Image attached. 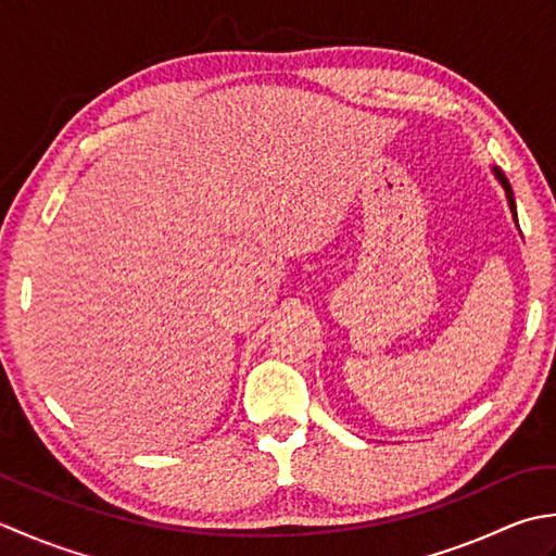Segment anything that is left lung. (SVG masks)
Here are the masks:
<instances>
[{
    "instance_id": "8db88e82",
    "label": "left lung",
    "mask_w": 556,
    "mask_h": 556,
    "mask_svg": "<svg viewBox=\"0 0 556 556\" xmlns=\"http://www.w3.org/2000/svg\"><path fill=\"white\" fill-rule=\"evenodd\" d=\"M492 175L496 177V182L502 185V189H504V194H506V201H508V208H511V215H514V223L518 225V215H516V199H514V189H511V185H508V179H506V175L502 173L500 167L496 165H492Z\"/></svg>"
}]
</instances>
